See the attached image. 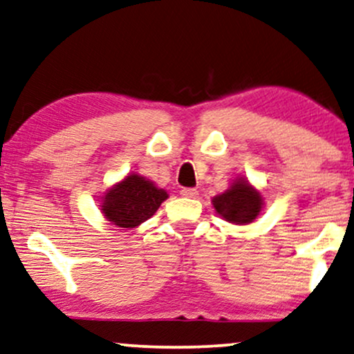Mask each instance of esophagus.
<instances>
[{
	"label": "esophagus",
	"mask_w": 354,
	"mask_h": 354,
	"mask_svg": "<svg viewBox=\"0 0 354 354\" xmlns=\"http://www.w3.org/2000/svg\"><path fill=\"white\" fill-rule=\"evenodd\" d=\"M180 195L185 196V198H196L198 196V190L196 188H182Z\"/></svg>",
	"instance_id": "esophagus-1"
}]
</instances>
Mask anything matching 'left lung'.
Returning <instances> with one entry per match:
<instances>
[{
  "label": "left lung",
  "instance_id": "1",
  "mask_svg": "<svg viewBox=\"0 0 354 354\" xmlns=\"http://www.w3.org/2000/svg\"><path fill=\"white\" fill-rule=\"evenodd\" d=\"M213 206L219 216L234 224H249L259 216L263 198L244 178H237L229 190L214 196Z\"/></svg>",
  "mask_w": 354,
  "mask_h": 354
}]
</instances>
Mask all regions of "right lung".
<instances>
[{
    "instance_id": "add662e5",
    "label": "right lung",
    "mask_w": 354,
    "mask_h": 354,
    "mask_svg": "<svg viewBox=\"0 0 354 354\" xmlns=\"http://www.w3.org/2000/svg\"><path fill=\"white\" fill-rule=\"evenodd\" d=\"M167 196L166 190L138 174H131L107 190L100 209L115 226L131 229L153 216Z\"/></svg>"
}]
</instances>
